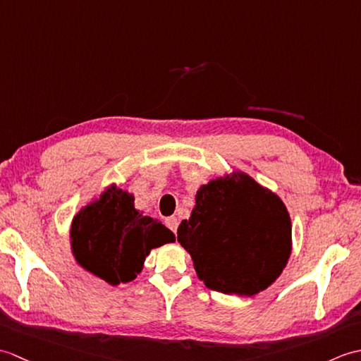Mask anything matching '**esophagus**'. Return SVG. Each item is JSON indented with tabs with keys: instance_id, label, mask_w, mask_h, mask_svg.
Here are the masks:
<instances>
[{
	"instance_id": "esophagus-1",
	"label": "esophagus",
	"mask_w": 361,
	"mask_h": 361,
	"mask_svg": "<svg viewBox=\"0 0 361 361\" xmlns=\"http://www.w3.org/2000/svg\"><path fill=\"white\" fill-rule=\"evenodd\" d=\"M166 225L169 229H171V231L176 233V229H178V220H176V217H169V219H166Z\"/></svg>"
}]
</instances>
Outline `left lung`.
I'll return each mask as SVG.
<instances>
[{"label": "left lung", "instance_id": "left-lung-1", "mask_svg": "<svg viewBox=\"0 0 361 361\" xmlns=\"http://www.w3.org/2000/svg\"><path fill=\"white\" fill-rule=\"evenodd\" d=\"M178 242L204 286L225 295L252 296L270 287L291 252L286 204L243 172L211 180L197 190Z\"/></svg>", "mask_w": 361, "mask_h": 361}]
</instances>
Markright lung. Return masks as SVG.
<instances>
[{
	"label": "right lung",
	"instance_id": "add662e5",
	"mask_svg": "<svg viewBox=\"0 0 361 361\" xmlns=\"http://www.w3.org/2000/svg\"><path fill=\"white\" fill-rule=\"evenodd\" d=\"M70 240L75 262L119 286L141 273L150 250L175 242V235L159 220L136 211L132 194L111 185L75 214Z\"/></svg>",
	"mask_w": 361,
	"mask_h": 361
}]
</instances>
